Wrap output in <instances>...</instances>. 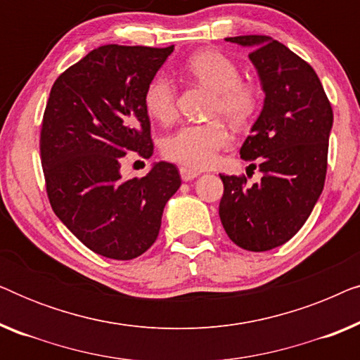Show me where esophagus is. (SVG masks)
<instances>
[{
    "instance_id": "34e87169",
    "label": "esophagus",
    "mask_w": 360,
    "mask_h": 360,
    "mask_svg": "<svg viewBox=\"0 0 360 360\" xmlns=\"http://www.w3.org/2000/svg\"><path fill=\"white\" fill-rule=\"evenodd\" d=\"M180 175H181V180H184V181H190V180L196 179V176L200 175V172L186 169V167H180Z\"/></svg>"
}]
</instances>
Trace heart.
Listing matches in <instances>:
<instances>
[{
	"label": "heart",
	"instance_id": "b5f03b06",
	"mask_svg": "<svg viewBox=\"0 0 360 360\" xmlns=\"http://www.w3.org/2000/svg\"><path fill=\"white\" fill-rule=\"evenodd\" d=\"M185 73L213 90L211 116H224L233 124H245L259 108V91L254 83L240 80L239 67L218 51H200L186 58ZM144 105L149 115L169 122L176 115V90L167 77H155L146 88ZM229 146V132L218 120L203 124H184L165 137L162 152L169 160L205 169L213 165L218 152Z\"/></svg>",
	"mask_w": 360,
	"mask_h": 360
}]
</instances>
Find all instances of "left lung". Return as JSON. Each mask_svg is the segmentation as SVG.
Here are the masks:
<instances>
[{"label": "left lung", "mask_w": 360, "mask_h": 360, "mask_svg": "<svg viewBox=\"0 0 360 360\" xmlns=\"http://www.w3.org/2000/svg\"><path fill=\"white\" fill-rule=\"evenodd\" d=\"M226 41L250 49L265 100L240 147V157L259 167L262 179L248 185L244 175H219V218L236 245L264 252L292 239L321 195L333 108L313 67L287 46L269 36Z\"/></svg>", "instance_id": "1"}]
</instances>
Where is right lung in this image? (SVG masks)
<instances>
[{"label": "right lung", "mask_w": 360, "mask_h": 360, "mask_svg": "<svg viewBox=\"0 0 360 360\" xmlns=\"http://www.w3.org/2000/svg\"><path fill=\"white\" fill-rule=\"evenodd\" d=\"M174 46L108 44L53 83L44 111L41 162L53 213L88 249L131 260L155 243L165 203L180 188L179 169L159 162L124 180L129 152H154L144 93Z\"/></svg>", "instance_id": "1"}]
</instances>
